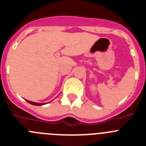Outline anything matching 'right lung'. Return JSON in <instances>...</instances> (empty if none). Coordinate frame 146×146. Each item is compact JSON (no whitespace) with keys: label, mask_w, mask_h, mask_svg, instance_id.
<instances>
[{"label":"right lung","mask_w":146,"mask_h":146,"mask_svg":"<svg viewBox=\"0 0 146 146\" xmlns=\"http://www.w3.org/2000/svg\"><path fill=\"white\" fill-rule=\"evenodd\" d=\"M27 101L29 102V104H33V105H35V106H41V105H43V104H44H44H41V103H35V102H30V101H28V100H27Z\"/></svg>","instance_id":"1"}]
</instances>
